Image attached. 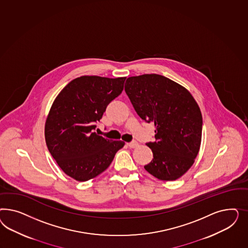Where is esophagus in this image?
Returning a JSON list of instances; mask_svg holds the SVG:
<instances>
[{
  "instance_id": "1",
  "label": "esophagus",
  "mask_w": 248,
  "mask_h": 248,
  "mask_svg": "<svg viewBox=\"0 0 248 248\" xmlns=\"http://www.w3.org/2000/svg\"><path fill=\"white\" fill-rule=\"evenodd\" d=\"M137 145H138V143L135 142V141H133V142H131V143H127V146H129L130 148H135Z\"/></svg>"
}]
</instances>
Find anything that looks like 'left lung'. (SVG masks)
Returning a JSON list of instances; mask_svg holds the SVG:
<instances>
[{"mask_svg":"<svg viewBox=\"0 0 248 248\" xmlns=\"http://www.w3.org/2000/svg\"><path fill=\"white\" fill-rule=\"evenodd\" d=\"M124 91L137 114L155 125L146 143L153 160L144 169L160 180L178 179L193 165L202 138L203 118L192 94L163 75L129 77Z\"/></svg>","mask_w":248,"mask_h":248,"instance_id":"left-lung-1","label":"left lung"}]
</instances>
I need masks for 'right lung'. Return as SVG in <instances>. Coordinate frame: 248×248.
Wrapping results in <instances>:
<instances>
[{"instance_id": "add662e5", "label": "right lung", "mask_w": 248, "mask_h": 248, "mask_svg": "<svg viewBox=\"0 0 248 248\" xmlns=\"http://www.w3.org/2000/svg\"><path fill=\"white\" fill-rule=\"evenodd\" d=\"M126 77H78L55 98L45 123L48 150L61 169L84 182L103 173L124 145L93 131L113 99L120 95Z\"/></svg>"}]
</instances>
